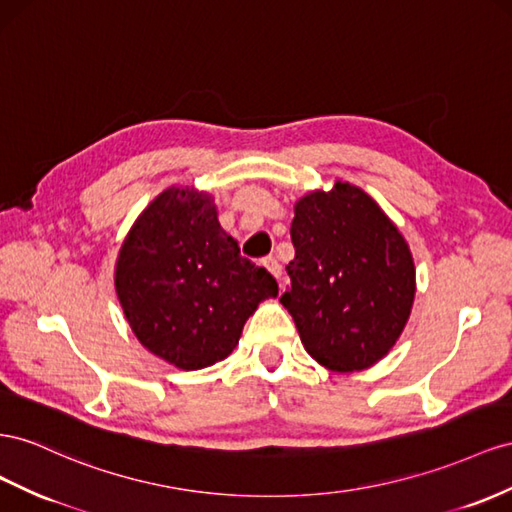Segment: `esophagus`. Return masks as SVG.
Wrapping results in <instances>:
<instances>
[{
	"label": "esophagus",
	"mask_w": 512,
	"mask_h": 512,
	"mask_svg": "<svg viewBox=\"0 0 512 512\" xmlns=\"http://www.w3.org/2000/svg\"><path fill=\"white\" fill-rule=\"evenodd\" d=\"M262 265H265V269L273 275L275 280H282V267H280V262L275 260L273 256H269V258L262 260Z\"/></svg>",
	"instance_id": "1"
}]
</instances>
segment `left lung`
<instances>
[{
    "instance_id": "obj_1",
    "label": "left lung",
    "mask_w": 512,
    "mask_h": 512,
    "mask_svg": "<svg viewBox=\"0 0 512 512\" xmlns=\"http://www.w3.org/2000/svg\"><path fill=\"white\" fill-rule=\"evenodd\" d=\"M282 306L303 349L334 372L375 366L403 334L416 265L403 234L364 189L336 181L295 202Z\"/></svg>"
}]
</instances>
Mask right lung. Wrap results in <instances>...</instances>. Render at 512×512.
Returning <instances> with one entry per match:
<instances>
[{"label":"right lung","mask_w":512,"mask_h":512,"mask_svg":"<svg viewBox=\"0 0 512 512\" xmlns=\"http://www.w3.org/2000/svg\"><path fill=\"white\" fill-rule=\"evenodd\" d=\"M114 286L142 347L181 370L226 359L258 303L278 297L273 275L239 254L213 196L196 187H168L135 219Z\"/></svg>","instance_id":"1"}]
</instances>
